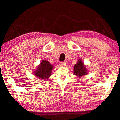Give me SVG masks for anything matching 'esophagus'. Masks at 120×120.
Masks as SVG:
<instances>
[{"label":"esophagus","mask_w":120,"mask_h":120,"mask_svg":"<svg viewBox=\"0 0 120 120\" xmlns=\"http://www.w3.org/2000/svg\"><path fill=\"white\" fill-rule=\"evenodd\" d=\"M66 64H67V63L65 62H60L59 65L60 67H64L66 66Z\"/></svg>","instance_id":"34e87169"}]
</instances>
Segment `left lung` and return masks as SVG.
<instances>
[{"label": "left lung", "instance_id": "1", "mask_svg": "<svg viewBox=\"0 0 120 120\" xmlns=\"http://www.w3.org/2000/svg\"><path fill=\"white\" fill-rule=\"evenodd\" d=\"M73 73L74 75L79 78H81L88 74L87 69L84 66L81 59H79L77 64L74 66Z\"/></svg>", "mask_w": 120, "mask_h": 120}]
</instances>
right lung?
Instances as JSON below:
<instances>
[{"instance_id":"add662e5","label":"right lung","mask_w":120,"mask_h":120,"mask_svg":"<svg viewBox=\"0 0 120 120\" xmlns=\"http://www.w3.org/2000/svg\"><path fill=\"white\" fill-rule=\"evenodd\" d=\"M54 67L49 61L44 60L41 62L38 68L34 71V73L36 77L39 79H47L51 75L52 70Z\"/></svg>"}]
</instances>
